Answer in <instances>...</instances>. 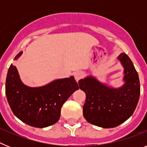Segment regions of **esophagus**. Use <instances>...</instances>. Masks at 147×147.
<instances>
[{
    "mask_svg": "<svg viewBox=\"0 0 147 147\" xmlns=\"http://www.w3.org/2000/svg\"><path fill=\"white\" fill-rule=\"evenodd\" d=\"M82 76L83 74L82 72H76L74 74V78L76 82H78L80 80H81L82 78Z\"/></svg>",
    "mask_w": 147,
    "mask_h": 147,
    "instance_id": "1",
    "label": "esophagus"
}]
</instances>
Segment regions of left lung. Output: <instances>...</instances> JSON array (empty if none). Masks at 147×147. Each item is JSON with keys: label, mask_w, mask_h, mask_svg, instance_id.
Masks as SVG:
<instances>
[{"label": "left lung", "mask_w": 147, "mask_h": 147, "mask_svg": "<svg viewBox=\"0 0 147 147\" xmlns=\"http://www.w3.org/2000/svg\"><path fill=\"white\" fill-rule=\"evenodd\" d=\"M118 59L124 67V84L119 88L98 81L92 75L79 81L86 94L83 115L89 123L102 128H113L124 123L134 113L140 96L138 74L124 53Z\"/></svg>", "instance_id": "1"}]
</instances>
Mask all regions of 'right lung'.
Segmentation results:
<instances>
[{"instance_id":"add662e5","label":"right lung","mask_w":147,"mask_h":147,"mask_svg":"<svg viewBox=\"0 0 147 147\" xmlns=\"http://www.w3.org/2000/svg\"><path fill=\"white\" fill-rule=\"evenodd\" d=\"M22 54L18 53L14 59ZM78 89L73 76L53 80L43 86L29 87L22 82L12 64L6 76V95L10 108L17 118L34 127L44 128L57 123L63 104Z\"/></svg>"}]
</instances>
